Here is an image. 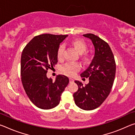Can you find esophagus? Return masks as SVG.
Returning <instances> with one entry per match:
<instances>
[{"label": "esophagus", "mask_w": 135, "mask_h": 135, "mask_svg": "<svg viewBox=\"0 0 135 135\" xmlns=\"http://www.w3.org/2000/svg\"><path fill=\"white\" fill-rule=\"evenodd\" d=\"M74 82V80L71 78H70V83H73Z\"/></svg>", "instance_id": "obj_1"}]
</instances>
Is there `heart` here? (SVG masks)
Segmentation results:
<instances>
[{
    "label": "heart",
    "mask_w": 135,
    "mask_h": 135,
    "mask_svg": "<svg viewBox=\"0 0 135 135\" xmlns=\"http://www.w3.org/2000/svg\"><path fill=\"white\" fill-rule=\"evenodd\" d=\"M71 45L74 46L76 51L79 53L81 54V57L85 62H88L90 61V56L88 54H84V52L86 51L87 45L83 40L80 39H74L71 41ZM64 50V47L63 45H60L58 47V51H57V58L58 59H61L63 57ZM80 65L77 63H67L62 66L61 68L62 71L67 74L68 76H73L76 74V73L79 70Z\"/></svg>",
    "instance_id": "obj_1"
}]
</instances>
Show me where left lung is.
I'll list each match as a JSON object with an SVG mask.
<instances>
[{"label": "left lung", "instance_id": "1", "mask_svg": "<svg viewBox=\"0 0 135 135\" xmlns=\"http://www.w3.org/2000/svg\"><path fill=\"white\" fill-rule=\"evenodd\" d=\"M83 36L92 41L95 55L88 68L80 74L89 78L88 84L83 85L79 80L74 82L79 87L73 94L77 107L84 110H93L99 107L108 97L115 76L116 65L114 55L108 43L93 34Z\"/></svg>", "mask_w": 135, "mask_h": 135}]
</instances>
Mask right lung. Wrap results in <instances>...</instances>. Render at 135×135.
<instances>
[{
  "label": "right lung",
  "instance_id": "1",
  "mask_svg": "<svg viewBox=\"0 0 135 135\" xmlns=\"http://www.w3.org/2000/svg\"><path fill=\"white\" fill-rule=\"evenodd\" d=\"M67 35L51 34L35 36L24 47L21 58V81L31 101L43 109H49L59 104L61 96L69 83L64 75L55 80L48 79L47 70L58 62L57 51Z\"/></svg>",
  "mask_w": 135,
  "mask_h": 135
}]
</instances>
